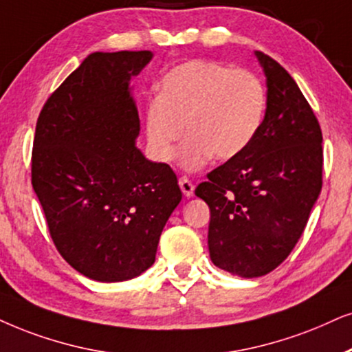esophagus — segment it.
I'll return each mask as SVG.
<instances>
[{
    "label": "esophagus",
    "instance_id": "esophagus-1",
    "mask_svg": "<svg viewBox=\"0 0 352 352\" xmlns=\"http://www.w3.org/2000/svg\"><path fill=\"white\" fill-rule=\"evenodd\" d=\"M179 185H180V190L184 191V195L186 198H191L193 197L195 193V185L191 184V182L186 179V177H182V179L179 180Z\"/></svg>",
    "mask_w": 352,
    "mask_h": 352
}]
</instances>
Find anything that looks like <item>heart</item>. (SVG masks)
Listing matches in <instances>:
<instances>
[{"mask_svg":"<svg viewBox=\"0 0 352 352\" xmlns=\"http://www.w3.org/2000/svg\"><path fill=\"white\" fill-rule=\"evenodd\" d=\"M265 84L247 69L212 60H193L172 68L159 84V96L144 107V130L151 154L170 162L180 151L185 170H198L212 155L232 159L255 140L263 124Z\"/></svg>","mask_w":352,"mask_h":352,"instance_id":"b5f03b06","label":"heart"}]
</instances>
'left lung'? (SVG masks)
<instances>
[{
	"label": "left lung",
	"instance_id": "8db88e82",
	"mask_svg": "<svg viewBox=\"0 0 352 352\" xmlns=\"http://www.w3.org/2000/svg\"><path fill=\"white\" fill-rule=\"evenodd\" d=\"M266 113L252 144L208 173L195 193L211 211L208 247L217 268L268 274L304 232L322 190V130L291 74L261 52Z\"/></svg>",
	"mask_w": 352,
	"mask_h": 352
}]
</instances>
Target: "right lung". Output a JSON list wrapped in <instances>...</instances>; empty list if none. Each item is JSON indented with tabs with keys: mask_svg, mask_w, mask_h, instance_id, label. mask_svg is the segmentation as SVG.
<instances>
[{
	"mask_svg": "<svg viewBox=\"0 0 352 352\" xmlns=\"http://www.w3.org/2000/svg\"><path fill=\"white\" fill-rule=\"evenodd\" d=\"M154 53L94 52L48 97L35 126L32 186L58 252L100 283L133 279L155 261L182 199L175 173L136 148L131 79Z\"/></svg>",
	"mask_w": 352,
	"mask_h": 352,
	"instance_id": "obj_1",
	"label": "right lung"
}]
</instances>
